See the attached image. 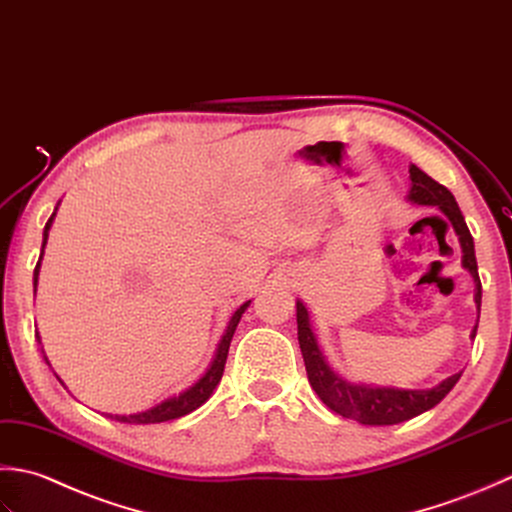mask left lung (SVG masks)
<instances>
[{
  "instance_id": "1",
  "label": "left lung",
  "mask_w": 512,
  "mask_h": 512,
  "mask_svg": "<svg viewBox=\"0 0 512 512\" xmlns=\"http://www.w3.org/2000/svg\"><path fill=\"white\" fill-rule=\"evenodd\" d=\"M411 192L409 198L417 205H433L440 210L448 221H451L457 238L462 245V265L471 271L475 278V302L477 309L482 305V283L477 274L475 260V245L473 236L468 232L460 207L455 203V196L446 190L444 185L433 181L429 174H424L417 165H411ZM296 320H298V342L302 358H305L309 384L318 393V398L325 402L331 411H336L342 417L356 420L369 426H389L411 420L424 411L433 409L440 404L446 393L451 391L457 380L462 378V371L442 380L437 387L426 391L413 389H389V387H369V384H353L342 380L336 371H331L325 356L316 342L314 331L309 327V311L298 300L296 302ZM477 327L473 329L471 338H475Z\"/></svg>"
}]
</instances>
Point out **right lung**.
<instances>
[{"mask_svg":"<svg viewBox=\"0 0 512 512\" xmlns=\"http://www.w3.org/2000/svg\"><path fill=\"white\" fill-rule=\"evenodd\" d=\"M52 221H55V212H52V216L48 218V223L44 227V243H41V256H44V247H46V241H48V229L52 225ZM41 256L37 260V267H35V274H33V283H35V289H37V278H39V265H41ZM247 300L243 302L241 307H238L234 311L232 320H229V325L223 333L221 342H218V349H216V356L210 364V369H207L203 373V378L198 380L196 384H192L190 389H185L183 393L176 395V398H168L163 400L161 404L152 406V409L148 411H141V413H132V415H110L106 413L108 417H112V420L117 422H125V424H156V422H168V420H176V417H183L187 413L196 411L198 406H201L203 402H207V398L214 393L216 384L221 382L223 378V369H225V362H227V351H229V342H232V336L234 331L238 327V322H241V316L245 314V309L249 307Z\"/></svg>","mask_w":512,"mask_h":512,"instance_id":"1","label":"right lung"}]
</instances>
